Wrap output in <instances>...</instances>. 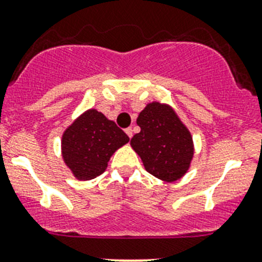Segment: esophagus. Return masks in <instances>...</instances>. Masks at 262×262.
I'll list each match as a JSON object with an SVG mask.
<instances>
[{
    "label": "esophagus",
    "instance_id": "34e87169",
    "mask_svg": "<svg viewBox=\"0 0 262 262\" xmlns=\"http://www.w3.org/2000/svg\"><path fill=\"white\" fill-rule=\"evenodd\" d=\"M125 133L128 134L129 138H132V137H133V130H132V128H126L125 129Z\"/></svg>",
    "mask_w": 262,
    "mask_h": 262
}]
</instances>
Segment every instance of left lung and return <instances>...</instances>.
I'll use <instances>...</instances> for the list:
<instances>
[{"label": "left lung", "mask_w": 262, "mask_h": 262, "mask_svg": "<svg viewBox=\"0 0 262 262\" xmlns=\"http://www.w3.org/2000/svg\"><path fill=\"white\" fill-rule=\"evenodd\" d=\"M137 124L141 132L134 134L130 145L141 156L146 170L167 182L182 177L189 169L194 146L190 132L173 110L156 102L147 104Z\"/></svg>", "instance_id": "left-lung-1"}]
</instances>
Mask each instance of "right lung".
Segmentation results:
<instances>
[{"instance_id": "add662e5", "label": "right lung", "mask_w": 262, "mask_h": 262, "mask_svg": "<svg viewBox=\"0 0 262 262\" xmlns=\"http://www.w3.org/2000/svg\"><path fill=\"white\" fill-rule=\"evenodd\" d=\"M128 141L114 121L89 110L63 134V158L79 180H93L106 170L112 154Z\"/></svg>"}]
</instances>
